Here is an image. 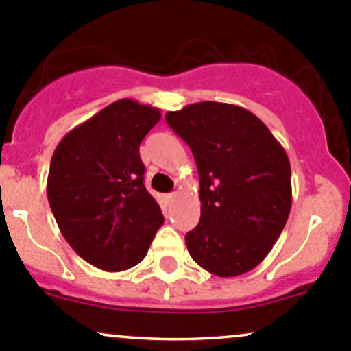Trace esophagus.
I'll return each instance as SVG.
<instances>
[{
	"mask_svg": "<svg viewBox=\"0 0 351 351\" xmlns=\"http://www.w3.org/2000/svg\"><path fill=\"white\" fill-rule=\"evenodd\" d=\"M176 198H178V195H176V192L168 193V195H166V200H168V204H173V202H175Z\"/></svg>",
	"mask_w": 351,
	"mask_h": 351,
	"instance_id": "1",
	"label": "esophagus"
}]
</instances>
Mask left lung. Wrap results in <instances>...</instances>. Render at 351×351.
<instances>
[{"mask_svg":"<svg viewBox=\"0 0 351 351\" xmlns=\"http://www.w3.org/2000/svg\"><path fill=\"white\" fill-rule=\"evenodd\" d=\"M200 176V222L185 236L190 256L228 278L253 270L277 243L290 214V161L250 110L219 101L166 113Z\"/></svg>","mask_w":351,"mask_h":351,"instance_id":"left-lung-1","label":"left lung"}]
</instances>
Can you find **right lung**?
Wrapping results in <instances>:
<instances>
[{
    "label": "right lung",
    "instance_id": "obj_1",
    "mask_svg": "<svg viewBox=\"0 0 351 351\" xmlns=\"http://www.w3.org/2000/svg\"><path fill=\"white\" fill-rule=\"evenodd\" d=\"M161 112L122 98L74 127L51 159L47 198L69 246L93 267L141 263L165 217L144 186L139 146Z\"/></svg>",
    "mask_w": 351,
    "mask_h": 351
}]
</instances>
